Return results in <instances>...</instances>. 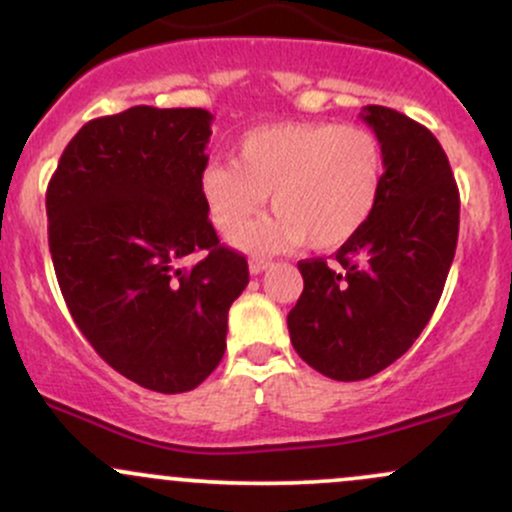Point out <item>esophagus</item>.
<instances>
[{
    "mask_svg": "<svg viewBox=\"0 0 512 512\" xmlns=\"http://www.w3.org/2000/svg\"><path fill=\"white\" fill-rule=\"evenodd\" d=\"M272 267V262L269 260H260V257H255V260H250V274H262L264 269H269Z\"/></svg>",
    "mask_w": 512,
    "mask_h": 512,
    "instance_id": "1",
    "label": "esophagus"
}]
</instances>
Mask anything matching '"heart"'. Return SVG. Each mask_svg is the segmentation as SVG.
<instances>
[{
    "mask_svg": "<svg viewBox=\"0 0 512 512\" xmlns=\"http://www.w3.org/2000/svg\"><path fill=\"white\" fill-rule=\"evenodd\" d=\"M385 175L383 144L370 129L334 122H276L250 129L236 163L214 161L199 192L216 231L233 236L260 214L269 195L272 219L236 238L250 252L303 245L342 248L366 226Z\"/></svg>",
    "mask_w": 512,
    "mask_h": 512,
    "instance_id": "1",
    "label": "heart"
}]
</instances>
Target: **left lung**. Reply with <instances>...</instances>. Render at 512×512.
Listing matches in <instances>:
<instances>
[{
    "instance_id": "obj_1",
    "label": "left lung",
    "mask_w": 512,
    "mask_h": 512,
    "mask_svg": "<svg viewBox=\"0 0 512 512\" xmlns=\"http://www.w3.org/2000/svg\"><path fill=\"white\" fill-rule=\"evenodd\" d=\"M361 117L383 144L380 199L334 267L298 262L303 293L286 317L298 356L342 383L380 373L424 332L460 231V192L438 139L383 105Z\"/></svg>"
}]
</instances>
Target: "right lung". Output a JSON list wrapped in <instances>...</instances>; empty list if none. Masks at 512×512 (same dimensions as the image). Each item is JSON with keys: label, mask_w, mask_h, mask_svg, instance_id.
<instances>
[{"label": "right lung", "mask_w": 512, "mask_h": 512, "mask_svg": "<svg viewBox=\"0 0 512 512\" xmlns=\"http://www.w3.org/2000/svg\"><path fill=\"white\" fill-rule=\"evenodd\" d=\"M209 110L134 105L86 122L50 178L48 243L76 327L146 390H195L226 351L248 260L219 243L199 175ZM192 251L203 260L179 262Z\"/></svg>", "instance_id": "add662e5"}]
</instances>
